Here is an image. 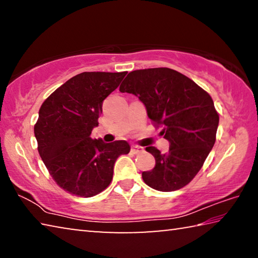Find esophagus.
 <instances>
[{
  "label": "esophagus",
  "instance_id": "esophagus-1",
  "mask_svg": "<svg viewBox=\"0 0 258 258\" xmlns=\"http://www.w3.org/2000/svg\"><path fill=\"white\" fill-rule=\"evenodd\" d=\"M143 149L141 147H138V146H133L132 148H131V152H132V154H134V155H137V154H139V152H141Z\"/></svg>",
  "mask_w": 258,
  "mask_h": 258
}]
</instances>
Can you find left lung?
I'll use <instances>...</instances> for the list:
<instances>
[{"label":"left lung","instance_id":"obj_1","mask_svg":"<svg viewBox=\"0 0 258 258\" xmlns=\"http://www.w3.org/2000/svg\"><path fill=\"white\" fill-rule=\"evenodd\" d=\"M119 91L139 98L148 117L163 126L160 134L169 142L167 154L155 147L146 148L155 157L156 165L151 171L142 172L143 181L164 192L185 186L203 167L216 140L220 117L211 95L189 77L169 68L131 72Z\"/></svg>","mask_w":258,"mask_h":258}]
</instances>
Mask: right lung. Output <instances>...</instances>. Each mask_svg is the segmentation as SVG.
<instances>
[{
	"label": "right lung",
	"instance_id": "add662e5",
	"mask_svg": "<svg viewBox=\"0 0 258 258\" xmlns=\"http://www.w3.org/2000/svg\"><path fill=\"white\" fill-rule=\"evenodd\" d=\"M127 72H85L58 87L40 108L34 126L37 149L56 184L78 197H93L110 184L113 165L131 147L124 140L91 138L102 102Z\"/></svg>",
	"mask_w": 258,
	"mask_h": 258
}]
</instances>
